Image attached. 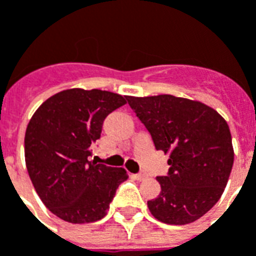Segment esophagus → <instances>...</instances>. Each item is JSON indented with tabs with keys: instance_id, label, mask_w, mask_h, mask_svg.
<instances>
[{
	"instance_id": "34e87169",
	"label": "esophagus",
	"mask_w": 256,
	"mask_h": 256,
	"mask_svg": "<svg viewBox=\"0 0 256 256\" xmlns=\"http://www.w3.org/2000/svg\"><path fill=\"white\" fill-rule=\"evenodd\" d=\"M133 177L136 178V180H138V181H142V180H145L148 176H146L145 172H138V174H134Z\"/></svg>"
}]
</instances>
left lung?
<instances>
[{
  "label": "left lung",
  "instance_id": "8db88e82",
  "mask_svg": "<svg viewBox=\"0 0 256 256\" xmlns=\"http://www.w3.org/2000/svg\"><path fill=\"white\" fill-rule=\"evenodd\" d=\"M158 150L168 154V172L158 177L160 194L148 202L150 214L168 225H186L212 208L232 167L229 126L211 106L172 94L126 96Z\"/></svg>",
  "mask_w": 256,
  "mask_h": 256
}]
</instances>
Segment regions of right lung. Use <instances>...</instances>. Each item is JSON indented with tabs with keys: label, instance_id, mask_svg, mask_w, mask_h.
<instances>
[{
	"label": "right lung",
	"instance_id": "obj_1",
	"mask_svg": "<svg viewBox=\"0 0 256 256\" xmlns=\"http://www.w3.org/2000/svg\"><path fill=\"white\" fill-rule=\"evenodd\" d=\"M126 104L106 90L68 89L49 97L28 122L24 137L27 172L42 203L71 224H89L106 215L124 168L90 162L102 122Z\"/></svg>",
	"mask_w": 256,
	"mask_h": 256
}]
</instances>
